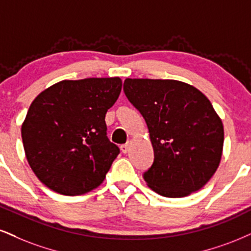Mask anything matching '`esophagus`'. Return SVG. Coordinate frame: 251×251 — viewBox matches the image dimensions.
Masks as SVG:
<instances>
[{
  "mask_svg": "<svg viewBox=\"0 0 251 251\" xmlns=\"http://www.w3.org/2000/svg\"><path fill=\"white\" fill-rule=\"evenodd\" d=\"M128 149H129V144H124L120 146V150H122V152L124 154H126V153L128 152Z\"/></svg>",
  "mask_w": 251,
  "mask_h": 251,
  "instance_id": "34e87169",
  "label": "esophagus"
}]
</instances>
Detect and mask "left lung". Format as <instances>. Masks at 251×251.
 I'll list each match as a JSON object with an SVG mask.
<instances>
[{"mask_svg": "<svg viewBox=\"0 0 251 251\" xmlns=\"http://www.w3.org/2000/svg\"><path fill=\"white\" fill-rule=\"evenodd\" d=\"M124 92L146 122L154 161L143 177L166 198L201 189L222 155L223 125L209 99L194 86L172 79H131Z\"/></svg>", "mask_w": 251, "mask_h": 251, "instance_id": "left-lung-1", "label": "left lung"}]
</instances>
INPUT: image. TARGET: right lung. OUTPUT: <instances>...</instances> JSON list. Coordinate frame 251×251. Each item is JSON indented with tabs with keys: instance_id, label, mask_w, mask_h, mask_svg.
Segmentation results:
<instances>
[{
	"instance_id": "right-lung-1",
	"label": "right lung",
	"mask_w": 251,
	"mask_h": 251,
	"mask_svg": "<svg viewBox=\"0 0 251 251\" xmlns=\"http://www.w3.org/2000/svg\"><path fill=\"white\" fill-rule=\"evenodd\" d=\"M122 79L63 80L36 97L22 125L25 156L51 191L81 195L104 181L119 147L108 140L105 114Z\"/></svg>"
}]
</instances>
